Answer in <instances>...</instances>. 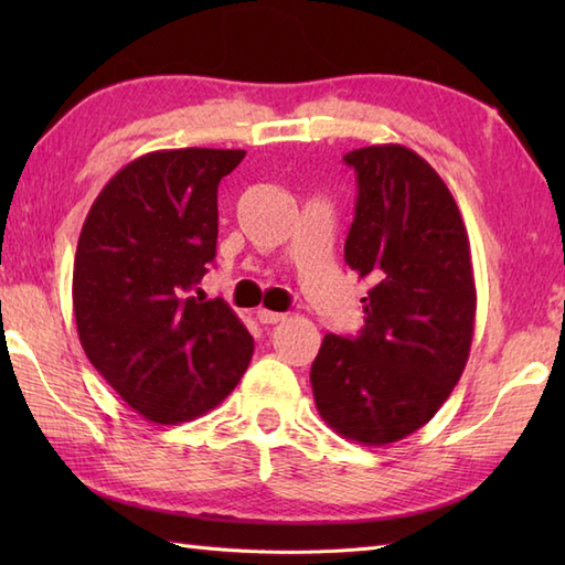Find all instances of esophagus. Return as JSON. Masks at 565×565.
Listing matches in <instances>:
<instances>
[{
	"label": "esophagus",
	"mask_w": 565,
	"mask_h": 565,
	"mask_svg": "<svg viewBox=\"0 0 565 565\" xmlns=\"http://www.w3.org/2000/svg\"><path fill=\"white\" fill-rule=\"evenodd\" d=\"M257 320L262 322V326H279V322L286 320L284 313H274V310H267V308H259L257 310Z\"/></svg>",
	"instance_id": "esophagus-1"
}]
</instances>
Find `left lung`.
Instances as JSON below:
<instances>
[{"label": "left lung", "mask_w": 565, "mask_h": 565, "mask_svg": "<svg viewBox=\"0 0 565 565\" xmlns=\"http://www.w3.org/2000/svg\"><path fill=\"white\" fill-rule=\"evenodd\" d=\"M356 172L344 262L369 279L356 338L326 334L310 366L320 417L386 447L427 425L471 352L476 281L459 206L427 160L398 142L344 154Z\"/></svg>", "instance_id": "left-lung-1"}]
</instances>
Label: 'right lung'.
Wrapping results in <instances>:
<instances>
[{"label":"right lung","instance_id":"1","mask_svg":"<svg viewBox=\"0 0 565 565\" xmlns=\"http://www.w3.org/2000/svg\"><path fill=\"white\" fill-rule=\"evenodd\" d=\"M245 150H154L121 167L82 225L72 308L84 354L150 423L233 393L255 340L223 298L190 294L215 257L218 184Z\"/></svg>","mask_w":565,"mask_h":565}]
</instances>
